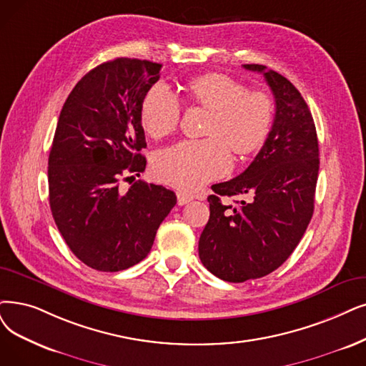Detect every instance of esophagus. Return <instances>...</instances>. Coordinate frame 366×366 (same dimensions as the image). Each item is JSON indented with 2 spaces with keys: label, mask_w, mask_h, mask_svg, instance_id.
<instances>
[{
  "label": "esophagus",
  "mask_w": 366,
  "mask_h": 366,
  "mask_svg": "<svg viewBox=\"0 0 366 366\" xmlns=\"http://www.w3.org/2000/svg\"><path fill=\"white\" fill-rule=\"evenodd\" d=\"M194 199V195L191 194H186V192H177V202L179 206H184V204H187L189 201Z\"/></svg>",
  "instance_id": "34e87169"
}]
</instances>
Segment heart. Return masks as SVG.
<instances>
[{
  "instance_id": "b5f03b06",
  "label": "heart",
  "mask_w": 366,
  "mask_h": 366,
  "mask_svg": "<svg viewBox=\"0 0 366 366\" xmlns=\"http://www.w3.org/2000/svg\"><path fill=\"white\" fill-rule=\"evenodd\" d=\"M197 104L213 112L206 139H184L160 152L153 162L154 177L182 189H198L222 177L232 165L229 147L237 154L258 150L273 123L272 99L225 75H204L189 85ZM141 124L153 138L177 129L182 102L167 84H156L144 96Z\"/></svg>"
}]
</instances>
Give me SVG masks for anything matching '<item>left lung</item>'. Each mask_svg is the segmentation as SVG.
<instances>
[{
  "label": "left lung",
  "instance_id": "obj_1",
  "mask_svg": "<svg viewBox=\"0 0 366 366\" xmlns=\"http://www.w3.org/2000/svg\"><path fill=\"white\" fill-rule=\"evenodd\" d=\"M274 96V120L259 153L240 175L213 184L210 219L198 252L214 276L228 282L262 277L280 267L299 244L314 213L318 139L311 111L296 86L261 64ZM227 196H243L237 208Z\"/></svg>",
  "mask_w": 366,
  "mask_h": 366
}]
</instances>
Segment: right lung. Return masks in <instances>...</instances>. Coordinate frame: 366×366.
Listing matches in <instances>:
<instances>
[{"mask_svg":"<svg viewBox=\"0 0 366 366\" xmlns=\"http://www.w3.org/2000/svg\"><path fill=\"white\" fill-rule=\"evenodd\" d=\"M162 64L115 58L99 64L66 99L48 160L49 206L58 231L84 264L120 272L149 255L159 225L177 202L164 186L137 180L147 147L144 96Z\"/></svg>","mask_w":366,"mask_h":366,"instance_id":"obj_1","label":"right lung"}]
</instances>
